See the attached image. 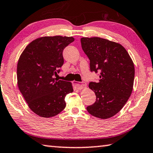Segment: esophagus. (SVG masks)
<instances>
[{
	"mask_svg": "<svg viewBox=\"0 0 153 153\" xmlns=\"http://www.w3.org/2000/svg\"><path fill=\"white\" fill-rule=\"evenodd\" d=\"M73 84L74 85V87L79 90H81V89H85V88L87 87V85L85 84V82H81V83H80L79 82L74 81Z\"/></svg>",
	"mask_w": 153,
	"mask_h": 153,
	"instance_id": "1",
	"label": "esophagus"
}]
</instances>
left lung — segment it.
Returning a JSON list of instances; mask_svg holds the SVG:
<instances>
[{"instance_id": "1", "label": "left lung", "mask_w": 153, "mask_h": 153, "mask_svg": "<svg viewBox=\"0 0 153 153\" xmlns=\"http://www.w3.org/2000/svg\"><path fill=\"white\" fill-rule=\"evenodd\" d=\"M81 46L90 60V70L100 72L98 82H91L96 101L87 110L101 119L121 110L132 92L134 66L126 50L118 43L98 37H82Z\"/></svg>"}]
</instances>
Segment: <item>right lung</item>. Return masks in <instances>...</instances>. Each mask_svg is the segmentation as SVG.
I'll return each mask as SVG.
<instances>
[{
    "label": "right lung",
    "mask_w": 153,
    "mask_h": 153,
    "mask_svg": "<svg viewBox=\"0 0 153 153\" xmlns=\"http://www.w3.org/2000/svg\"><path fill=\"white\" fill-rule=\"evenodd\" d=\"M74 37L45 36L27 45L19 59V89L29 108L42 117L55 116L65 108L66 95L73 92L71 82L53 78L64 64L62 52Z\"/></svg>",
    "instance_id": "1"
}]
</instances>
